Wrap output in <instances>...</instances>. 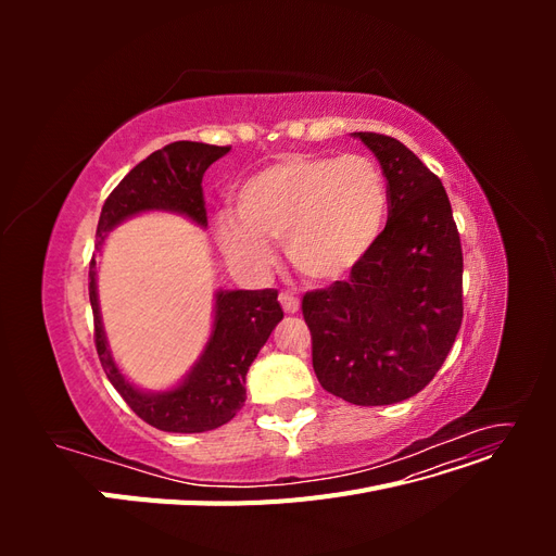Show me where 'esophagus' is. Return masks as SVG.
I'll use <instances>...</instances> for the list:
<instances>
[{
    "mask_svg": "<svg viewBox=\"0 0 556 556\" xmlns=\"http://www.w3.org/2000/svg\"><path fill=\"white\" fill-rule=\"evenodd\" d=\"M278 301H280V306H282L285 313H296L299 311V299L290 292H280Z\"/></svg>",
    "mask_w": 556,
    "mask_h": 556,
    "instance_id": "obj_1",
    "label": "esophagus"
}]
</instances>
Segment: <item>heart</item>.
Instances as JSON below:
<instances>
[{
  "instance_id": "heart-1",
  "label": "heart",
  "mask_w": 556,
  "mask_h": 556,
  "mask_svg": "<svg viewBox=\"0 0 556 556\" xmlns=\"http://www.w3.org/2000/svg\"><path fill=\"white\" fill-rule=\"evenodd\" d=\"M233 208L237 217H215V239L233 266L262 271L271 262L268 241H282L301 276L331 282L374 250L390 194L366 155H290L245 178Z\"/></svg>"
}]
</instances>
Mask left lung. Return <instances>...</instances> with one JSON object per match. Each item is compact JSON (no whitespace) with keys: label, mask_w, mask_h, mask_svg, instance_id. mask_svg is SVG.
<instances>
[{"label":"left lung","mask_w":556,"mask_h":556,"mask_svg":"<svg viewBox=\"0 0 556 556\" xmlns=\"http://www.w3.org/2000/svg\"><path fill=\"white\" fill-rule=\"evenodd\" d=\"M387 178L390 215L348 280L301 311L319 384L355 406H390L433 380L462 327V241L441 178L401 141L355 131Z\"/></svg>","instance_id":"8db88e82"}]
</instances>
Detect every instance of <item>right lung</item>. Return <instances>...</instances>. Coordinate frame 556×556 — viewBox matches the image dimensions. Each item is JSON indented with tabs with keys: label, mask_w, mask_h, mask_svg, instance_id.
Here are the masks:
<instances>
[{
	"label": "right lung",
	"mask_w": 556,
	"mask_h": 556,
	"mask_svg": "<svg viewBox=\"0 0 556 556\" xmlns=\"http://www.w3.org/2000/svg\"><path fill=\"white\" fill-rule=\"evenodd\" d=\"M229 153L227 146L176 141L155 150L117 182L97 225V250L90 262V304L94 315V345L106 378L143 422L160 431L201 433L227 425L245 401V376L268 336L282 319L276 290H217L211 339L201 357L176 387L143 392L117 368L102 325L97 299V252L106 233L146 211H169L208 225L204 208V178L208 166Z\"/></svg>",
	"instance_id": "right-lung-1"
}]
</instances>
